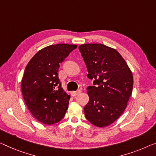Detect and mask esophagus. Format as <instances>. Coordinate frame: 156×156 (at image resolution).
<instances>
[{
	"label": "esophagus",
	"mask_w": 156,
	"mask_h": 156,
	"mask_svg": "<svg viewBox=\"0 0 156 156\" xmlns=\"http://www.w3.org/2000/svg\"><path fill=\"white\" fill-rule=\"evenodd\" d=\"M81 90H78L77 91H72L71 93H70V94H71V95L72 96H76V95H79V94H80L81 93Z\"/></svg>",
	"instance_id": "34e87169"
}]
</instances>
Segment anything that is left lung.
I'll return each instance as SVG.
<instances>
[{
    "label": "left lung",
    "mask_w": 156,
    "mask_h": 156,
    "mask_svg": "<svg viewBox=\"0 0 156 156\" xmlns=\"http://www.w3.org/2000/svg\"><path fill=\"white\" fill-rule=\"evenodd\" d=\"M86 65L87 76L95 86H88L89 97L83 108L86 119L99 128L108 126L125 111L133 92V76L116 49L102 44L79 47Z\"/></svg>",
    "instance_id": "obj_1"
}]
</instances>
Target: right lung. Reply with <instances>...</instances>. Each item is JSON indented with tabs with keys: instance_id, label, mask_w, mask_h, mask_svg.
<instances>
[{
	"instance_id": "1",
	"label": "right lung",
	"mask_w": 156,
	"mask_h": 156,
	"mask_svg": "<svg viewBox=\"0 0 156 156\" xmlns=\"http://www.w3.org/2000/svg\"><path fill=\"white\" fill-rule=\"evenodd\" d=\"M77 45L52 44L38 51L28 62L21 80V92L28 110L38 121L51 125L61 121L70 96L61 87L60 64Z\"/></svg>"
}]
</instances>
